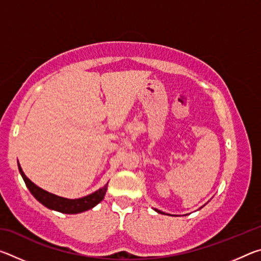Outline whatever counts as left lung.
<instances>
[{
  "instance_id": "8db88e82",
  "label": "left lung",
  "mask_w": 261,
  "mask_h": 261,
  "mask_svg": "<svg viewBox=\"0 0 261 261\" xmlns=\"http://www.w3.org/2000/svg\"><path fill=\"white\" fill-rule=\"evenodd\" d=\"M155 211L158 212V213H161V214H163V213H162V212H160V211H158V210H155Z\"/></svg>"
}]
</instances>
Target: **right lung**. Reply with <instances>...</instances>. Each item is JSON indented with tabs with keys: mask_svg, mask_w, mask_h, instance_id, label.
<instances>
[{
	"mask_svg": "<svg viewBox=\"0 0 261 261\" xmlns=\"http://www.w3.org/2000/svg\"><path fill=\"white\" fill-rule=\"evenodd\" d=\"M18 168H19V173L24 179L26 187H28V189L30 190V192L33 194L35 199L40 201L42 205H45L46 207H48V208L61 212V213L77 214V213H82V212H85L87 210L93 208L95 205H98L99 202L103 199L106 191H107L108 183L106 184L102 189H99L98 191H95L92 194H88L86 197L79 198V199H67V198L55 196V194L47 192L45 190L37 187V185L31 182V180L26 177L24 171L21 170L19 163H18Z\"/></svg>",
	"mask_w": 261,
	"mask_h": 261,
	"instance_id": "add662e5",
	"label": "right lung"
}]
</instances>
